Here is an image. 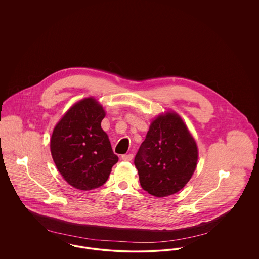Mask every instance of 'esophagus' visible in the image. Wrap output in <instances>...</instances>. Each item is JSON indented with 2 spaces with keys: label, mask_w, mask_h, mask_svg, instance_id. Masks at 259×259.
<instances>
[{
  "label": "esophagus",
  "mask_w": 259,
  "mask_h": 259,
  "mask_svg": "<svg viewBox=\"0 0 259 259\" xmlns=\"http://www.w3.org/2000/svg\"><path fill=\"white\" fill-rule=\"evenodd\" d=\"M133 154L132 153H129V154H123L122 156H121V159L124 161H131L133 159Z\"/></svg>",
  "instance_id": "1"
}]
</instances>
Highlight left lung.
I'll return each instance as SVG.
<instances>
[{
  "mask_svg": "<svg viewBox=\"0 0 259 259\" xmlns=\"http://www.w3.org/2000/svg\"><path fill=\"white\" fill-rule=\"evenodd\" d=\"M197 160V146L185 122L176 112H167L150 124L134 164L143 189L165 197L185 187Z\"/></svg>",
  "mask_w": 259,
  "mask_h": 259,
  "instance_id": "1",
  "label": "left lung"
}]
</instances>
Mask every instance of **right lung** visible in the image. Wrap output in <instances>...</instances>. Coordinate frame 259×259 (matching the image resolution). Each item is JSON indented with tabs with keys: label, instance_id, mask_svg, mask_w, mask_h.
<instances>
[{
	"label": "right lung",
	"instance_id": "right-lung-1",
	"mask_svg": "<svg viewBox=\"0 0 259 259\" xmlns=\"http://www.w3.org/2000/svg\"><path fill=\"white\" fill-rule=\"evenodd\" d=\"M106 112L94 98H85L65 113L50 140L53 161L64 180L79 190L104 185L118 157L101 128Z\"/></svg>",
	"mask_w": 259,
	"mask_h": 259
}]
</instances>
